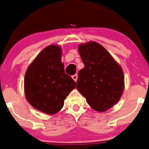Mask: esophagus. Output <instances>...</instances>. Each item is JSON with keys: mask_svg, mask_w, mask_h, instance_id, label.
Returning <instances> with one entry per match:
<instances>
[{"mask_svg": "<svg viewBox=\"0 0 149 149\" xmlns=\"http://www.w3.org/2000/svg\"><path fill=\"white\" fill-rule=\"evenodd\" d=\"M72 78L73 79V80L74 81H77V80H78V75L77 74H75V75H73V76H72Z\"/></svg>", "mask_w": 149, "mask_h": 149, "instance_id": "34e87169", "label": "esophagus"}]
</instances>
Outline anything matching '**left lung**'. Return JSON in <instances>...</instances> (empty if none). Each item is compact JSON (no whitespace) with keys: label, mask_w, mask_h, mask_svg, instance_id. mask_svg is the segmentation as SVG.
<instances>
[{"label":"left lung","mask_w":149,"mask_h":149,"mask_svg":"<svg viewBox=\"0 0 149 149\" xmlns=\"http://www.w3.org/2000/svg\"><path fill=\"white\" fill-rule=\"evenodd\" d=\"M84 67L78 72L77 89L92 109L104 112L120 100L125 87L122 69L104 47L94 41L80 44Z\"/></svg>","instance_id":"left-lung-1"}]
</instances>
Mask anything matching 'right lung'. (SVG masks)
<instances>
[{
  "instance_id": "add662e5",
  "label": "right lung",
  "mask_w": 149,
  "mask_h": 149,
  "mask_svg": "<svg viewBox=\"0 0 149 149\" xmlns=\"http://www.w3.org/2000/svg\"><path fill=\"white\" fill-rule=\"evenodd\" d=\"M59 45H51L39 53L26 71L24 95L28 102L48 115L57 113L76 83L65 73Z\"/></svg>"
}]
</instances>
